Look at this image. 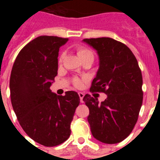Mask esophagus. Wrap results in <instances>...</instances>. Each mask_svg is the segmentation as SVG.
Returning <instances> with one entry per match:
<instances>
[{
  "instance_id": "obj_1",
  "label": "esophagus",
  "mask_w": 160,
  "mask_h": 160,
  "mask_svg": "<svg viewBox=\"0 0 160 160\" xmlns=\"http://www.w3.org/2000/svg\"><path fill=\"white\" fill-rule=\"evenodd\" d=\"M79 97H80V103H83V98L85 96V94L83 92H79Z\"/></svg>"
}]
</instances>
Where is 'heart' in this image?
Wrapping results in <instances>:
<instances>
[{
  "label": "heart",
  "mask_w": 160,
  "mask_h": 160,
  "mask_svg": "<svg viewBox=\"0 0 160 160\" xmlns=\"http://www.w3.org/2000/svg\"><path fill=\"white\" fill-rule=\"evenodd\" d=\"M78 56H79V57L81 59V61H84V60L87 59H91L93 61L94 59L93 53L92 52L90 49H87V48H84V47H80V48L78 49ZM62 59L63 55H62L59 58L60 62H62ZM73 82H74V85H75V86H80V84H81V80H79V79H75Z\"/></svg>",
  "instance_id": "heart-1"
}]
</instances>
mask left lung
<instances>
[{
    "label": "left lung",
    "mask_w": 160,
    "mask_h": 160,
    "mask_svg": "<svg viewBox=\"0 0 160 160\" xmlns=\"http://www.w3.org/2000/svg\"><path fill=\"white\" fill-rule=\"evenodd\" d=\"M98 56V69L91 90L102 92L106 99L99 103L96 97L85 95L89 108L87 121L95 139L116 144L130 134L141 110L142 75L134 54L127 46L111 38L83 39Z\"/></svg>",
    "instance_id": "8db88e82"
}]
</instances>
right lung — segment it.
Masks as SVG:
<instances>
[{
    "instance_id": "obj_1",
    "label": "right lung",
    "mask_w": 160,
    "mask_h": 160,
    "mask_svg": "<svg viewBox=\"0 0 160 160\" xmlns=\"http://www.w3.org/2000/svg\"><path fill=\"white\" fill-rule=\"evenodd\" d=\"M68 41L54 36L36 38L20 50L10 76L11 102L20 126L30 138L45 147L68 139L80 104L76 92L60 96L49 89L57 75L60 47Z\"/></svg>"
}]
</instances>
